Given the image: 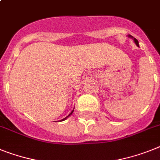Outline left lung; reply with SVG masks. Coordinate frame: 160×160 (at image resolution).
I'll use <instances>...</instances> for the list:
<instances>
[{"label":"left lung","mask_w":160,"mask_h":160,"mask_svg":"<svg viewBox=\"0 0 160 160\" xmlns=\"http://www.w3.org/2000/svg\"><path fill=\"white\" fill-rule=\"evenodd\" d=\"M128 37H130V38L133 39V41H134V42H135V44H136V45H138V46H139V44H138V40H137L136 38H134V37H132V36H131V35H128Z\"/></svg>","instance_id":"1"}]
</instances>
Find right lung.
I'll return each mask as SVG.
<instances>
[{"instance_id": "1", "label": "right lung", "mask_w": 160, "mask_h": 160, "mask_svg": "<svg viewBox=\"0 0 160 160\" xmlns=\"http://www.w3.org/2000/svg\"><path fill=\"white\" fill-rule=\"evenodd\" d=\"M73 111H72V112H71V113H70V114H69V115H68V116H67V117H66V118H64V119H62L61 121H63V120H65V119H67V118H68V117H69L70 115H72V113H73Z\"/></svg>"}]
</instances>
